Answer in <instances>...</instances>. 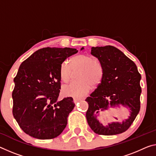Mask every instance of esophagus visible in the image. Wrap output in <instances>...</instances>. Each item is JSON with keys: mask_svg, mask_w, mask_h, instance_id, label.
Wrapping results in <instances>:
<instances>
[{"mask_svg": "<svg viewBox=\"0 0 156 156\" xmlns=\"http://www.w3.org/2000/svg\"><path fill=\"white\" fill-rule=\"evenodd\" d=\"M84 98H73V102L74 103H77L78 101H80V100H83Z\"/></svg>", "mask_w": 156, "mask_h": 156, "instance_id": "1", "label": "esophagus"}]
</instances>
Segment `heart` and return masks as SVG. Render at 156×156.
<instances>
[{"label":"heart","instance_id":"obj_1","mask_svg":"<svg viewBox=\"0 0 156 156\" xmlns=\"http://www.w3.org/2000/svg\"><path fill=\"white\" fill-rule=\"evenodd\" d=\"M71 69H79L77 78L78 80L71 82L62 87V93L66 96L80 98L89 92L92 86H96L102 80L103 69L101 64L94 60L92 57L80 54L70 60V65L67 62L62 63L59 71L60 78L63 82L70 80Z\"/></svg>","mask_w":156,"mask_h":156}]
</instances>
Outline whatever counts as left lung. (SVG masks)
I'll use <instances>...</instances> for the list:
<instances>
[{
  "label": "left lung",
  "mask_w": 156,
  "mask_h": 156,
  "mask_svg": "<svg viewBox=\"0 0 156 156\" xmlns=\"http://www.w3.org/2000/svg\"><path fill=\"white\" fill-rule=\"evenodd\" d=\"M91 54L102 65L103 76L97 88L85 99L89 105L87 123L96 134H120L129 128L140 112L141 75L134 62L115 47H91ZM121 106L129 110L128 118L122 122H113L104 126L98 119L99 112L104 114L106 111Z\"/></svg>",
  "instance_id": "left-lung-1"
}]
</instances>
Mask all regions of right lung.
Returning <instances> with one entry per match:
<instances>
[{
  "instance_id": "add662e5",
  "label": "right lung",
  "mask_w": 156,
  "mask_h": 156,
  "mask_svg": "<svg viewBox=\"0 0 156 156\" xmlns=\"http://www.w3.org/2000/svg\"><path fill=\"white\" fill-rule=\"evenodd\" d=\"M78 51L70 48H43L21 63L12 92V113L26 134L39 140L60 135L75 104L67 97L58 101L60 90V67Z\"/></svg>"
}]
</instances>
